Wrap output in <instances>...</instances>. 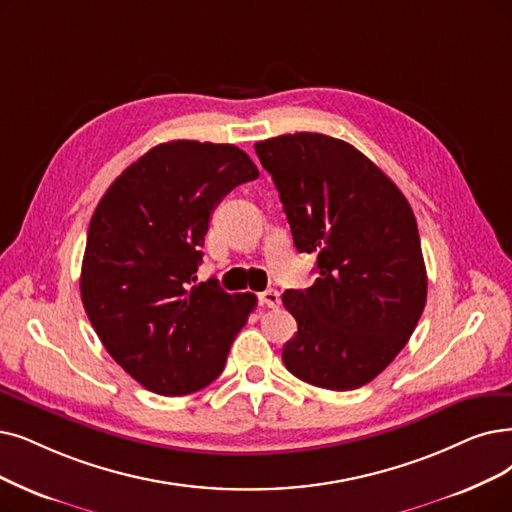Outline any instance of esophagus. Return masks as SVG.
<instances>
[{
  "label": "esophagus",
  "mask_w": 512,
  "mask_h": 512,
  "mask_svg": "<svg viewBox=\"0 0 512 512\" xmlns=\"http://www.w3.org/2000/svg\"><path fill=\"white\" fill-rule=\"evenodd\" d=\"M258 300H260V304H262V306H269V309H277L279 302H281V298H279V292H277V290H267V292H262V294L258 296Z\"/></svg>",
  "instance_id": "34e87169"
}]
</instances>
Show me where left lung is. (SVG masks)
<instances>
[{
  "instance_id": "obj_1",
  "label": "left lung",
  "mask_w": 512,
  "mask_h": 512,
  "mask_svg": "<svg viewBox=\"0 0 512 512\" xmlns=\"http://www.w3.org/2000/svg\"><path fill=\"white\" fill-rule=\"evenodd\" d=\"M296 250L317 256V279L285 290L298 332L283 363L309 384L353 391L372 382L416 330L426 269L410 203L376 163L325 134L256 142Z\"/></svg>"
}]
</instances>
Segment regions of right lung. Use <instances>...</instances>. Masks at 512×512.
<instances>
[{"instance_id": "obj_1", "label": "right lung", "mask_w": 512, "mask_h": 512, "mask_svg": "<svg viewBox=\"0 0 512 512\" xmlns=\"http://www.w3.org/2000/svg\"><path fill=\"white\" fill-rule=\"evenodd\" d=\"M258 178L235 145L172 140L115 178L90 220L81 302L107 353L147 391L176 397L224 370L256 296L195 285L210 216Z\"/></svg>"}]
</instances>
